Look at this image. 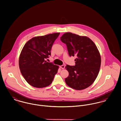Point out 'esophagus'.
I'll return each instance as SVG.
<instances>
[{
    "instance_id": "obj_1",
    "label": "esophagus",
    "mask_w": 121,
    "mask_h": 121,
    "mask_svg": "<svg viewBox=\"0 0 121 121\" xmlns=\"http://www.w3.org/2000/svg\"><path fill=\"white\" fill-rule=\"evenodd\" d=\"M60 68L62 69H65V66L64 65H61L60 66Z\"/></svg>"
}]
</instances>
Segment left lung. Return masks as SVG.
<instances>
[{
  "mask_svg": "<svg viewBox=\"0 0 121 121\" xmlns=\"http://www.w3.org/2000/svg\"><path fill=\"white\" fill-rule=\"evenodd\" d=\"M60 40L66 44L69 56L76 57L75 66L65 67L69 73L66 83L76 90L86 88L93 83L100 71L101 58L97 47L87 37L69 32L62 35Z\"/></svg>",
  "mask_w": 121,
  "mask_h": 121,
  "instance_id": "1",
  "label": "left lung"
}]
</instances>
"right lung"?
I'll return each mask as SVG.
<instances>
[{
  "mask_svg": "<svg viewBox=\"0 0 121 121\" xmlns=\"http://www.w3.org/2000/svg\"><path fill=\"white\" fill-rule=\"evenodd\" d=\"M60 34L35 37L24 45L19 55V68L26 81L32 86H48L57 73L59 67L45 60L51 55L52 46Z\"/></svg>",
  "mask_w": 121,
  "mask_h": 121,
  "instance_id": "1",
  "label": "right lung"
}]
</instances>
